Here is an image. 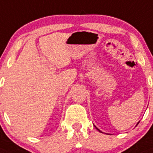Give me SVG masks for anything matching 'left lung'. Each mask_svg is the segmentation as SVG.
Here are the masks:
<instances>
[{"mask_svg":"<svg viewBox=\"0 0 153 153\" xmlns=\"http://www.w3.org/2000/svg\"><path fill=\"white\" fill-rule=\"evenodd\" d=\"M95 128H96V127H95ZM97 128V129H98V131H99V132H101L100 130H99V128Z\"/></svg>","mask_w":153,"mask_h":153,"instance_id":"8db88e82","label":"left lung"}]
</instances>
